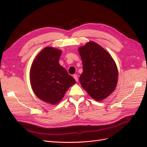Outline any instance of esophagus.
Wrapping results in <instances>:
<instances>
[{
  "mask_svg": "<svg viewBox=\"0 0 147 147\" xmlns=\"http://www.w3.org/2000/svg\"><path fill=\"white\" fill-rule=\"evenodd\" d=\"M73 78L76 80V82H78V75H77V74H74L73 75Z\"/></svg>",
  "mask_w": 147,
  "mask_h": 147,
  "instance_id": "esophagus-1",
  "label": "esophagus"
}]
</instances>
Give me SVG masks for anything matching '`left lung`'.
<instances>
[{
    "label": "left lung",
    "instance_id": "left-lung-1",
    "mask_svg": "<svg viewBox=\"0 0 147 147\" xmlns=\"http://www.w3.org/2000/svg\"><path fill=\"white\" fill-rule=\"evenodd\" d=\"M83 64L79 81L94 99L101 101L117 86L118 69L114 60L105 49L94 42L79 48Z\"/></svg>",
    "mask_w": 147,
    "mask_h": 147
}]
</instances>
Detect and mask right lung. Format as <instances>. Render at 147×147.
I'll return each instance as SVG.
<instances>
[{"label": "right lung", "mask_w": 147, "mask_h": 147, "mask_svg": "<svg viewBox=\"0 0 147 147\" xmlns=\"http://www.w3.org/2000/svg\"><path fill=\"white\" fill-rule=\"evenodd\" d=\"M62 53L53 47L43 48L34 59L30 71L31 86L36 96L51 105L58 104L76 80L60 65Z\"/></svg>", "instance_id": "add662e5"}]
</instances>
